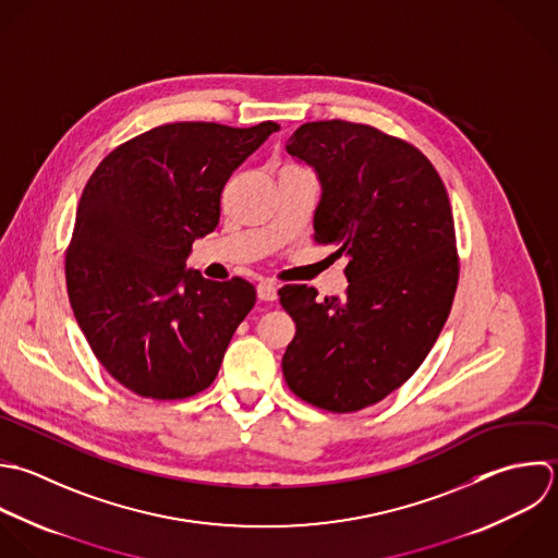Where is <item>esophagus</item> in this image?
I'll return each mask as SVG.
<instances>
[{"label":"esophagus","mask_w":558,"mask_h":558,"mask_svg":"<svg viewBox=\"0 0 558 558\" xmlns=\"http://www.w3.org/2000/svg\"><path fill=\"white\" fill-rule=\"evenodd\" d=\"M256 293H258V300H263V302H274V300L278 298V289H276V284L269 282V280L258 282Z\"/></svg>","instance_id":"34e87169"}]
</instances>
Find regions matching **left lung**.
<instances>
[{
	"label": "left lung",
	"mask_w": 558,
	"mask_h": 558,
	"mask_svg": "<svg viewBox=\"0 0 558 558\" xmlns=\"http://www.w3.org/2000/svg\"><path fill=\"white\" fill-rule=\"evenodd\" d=\"M287 151L319 175L315 241L348 258L350 284L324 300L308 284L278 291L295 322L282 374L300 400L356 413L417 372L450 315L459 284L450 197L415 145L367 123H304Z\"/></svg>",
	"instance_id": "obj_1"
}]
</instances>
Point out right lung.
<instances>
[{"mask_svg": "<svg viewBox=\"0 0 558 558\" xmlns=\"http://www.w3.org/2000/svg\"><path fill=\"white\" fill-rule=\"evenodd\" d=\"M280 125L175 121L117 145L88 178L64 252L66 293L95 359L125 389L184 400L213 385L256 289L186 269L219 223L232 171Z\"/></svg>", "mask_w": 558, "mask_h": 558, "instance_id": "1", "label": "right lung"}]
</instances>
